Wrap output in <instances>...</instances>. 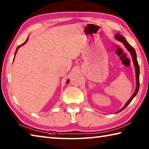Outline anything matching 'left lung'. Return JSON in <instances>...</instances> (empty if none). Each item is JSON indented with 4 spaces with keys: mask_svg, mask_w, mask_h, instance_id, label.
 I'll use <instances>...</instances> for the list:
<instances>
[{
    "mask_svg": "<svg viewBox=\"0 0 149 149\" xmlns=\"http://www.w3.org/2000/svg\"><path fill=\"white\" fill-rule=\"evenodd\" d=\"M115 38H116L120 41V42H122L123 43V45H124V46L126 47V49H127L129 52H130L132 56V60H133V63H134V67L136 68V82H137V85H136V89L134 93H133V95H132V97H131V99H129L127 102L125 104V105L123 106V108H122L121 109H120L118 112H120L122 111V110L124 109L126 107H127L129 104H130V102L132 101V100L133 99V98L136 95V94L138 93V91L139 90V87H140V67H139V64L138 63V61H137V58H136V51L132 47L130 44H129L127 42V40H125V38L123 36H121L120 34H115Z\"/></svg>",
    "mask_w": 149,
    "mask_h": 149,
    "instance_id": "8db88e82",
    "label": "left lung"
}]
</instances>
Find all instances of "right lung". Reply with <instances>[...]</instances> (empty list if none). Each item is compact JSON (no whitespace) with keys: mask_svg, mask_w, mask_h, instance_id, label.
I'll use <instances>...</instances> for the list:
<instances>
[{"mask_svg":"<svg viewBox=\"0 0 149 149\" xmlns=\"http://www.w3.org/2000/svg\"><path fill=\"white\" fill-rule=\"evenodd\" d=\"M27 40H28V38L26 40V42H25L24 43H22V45H19L18 47H17V50H16V51H15V55H16V54H17V50H18V48H19V47H20L21 46H22V45H24V44L25 43H26V42H27ZM68 82H69V81H68L67 82H66V83H68Z\"/></svg>","mask_w":149,"mask_h":149,"instance_id":"right-lung-1","label":"right lung"}]
</instances>
